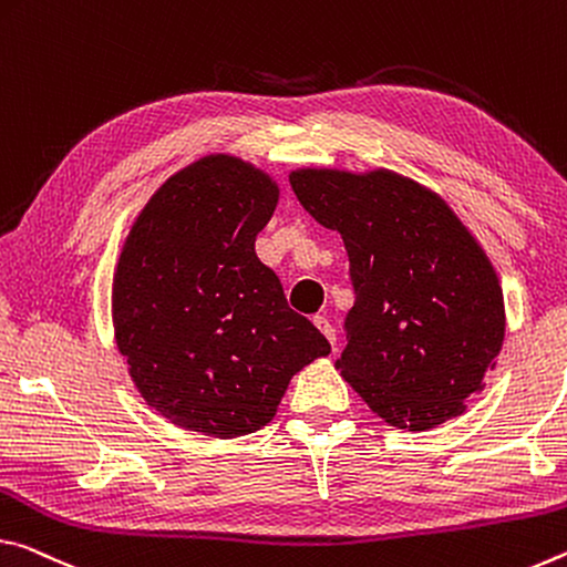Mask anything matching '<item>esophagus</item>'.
Returning <instances> with one entry per match:
<instances>
[{"mask_svg": "<svg viewBox=\"0 0 567 567\" xmlns=\"http://www.w3.org/2000/svg\"><path fill=\"white\" fill-rule=\"evenodd\" d=\"M313 327H317L323 337H327V341L331 344V349H337V331H333V327L329 323V319L323 317H313Z\"/></svg>", "mask_w": 567, "mask_h": 567, "instance_id": "obj_1", "label": "esophagus"}]
</instances>
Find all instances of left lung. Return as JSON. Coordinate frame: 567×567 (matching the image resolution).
I'll return each mask as SVG.
<instances>
[{
  "mask_svg": "<svg viewBox=\"0 0 567 567\" xmlns=\"http://www.w3.org/2000/svg\"><path fill=\"white\" fill-rule=\"evenodd\" d=\"M296 198L349 256L341 377L399 430H432L482 392L505 339L499 278L437 193L392 171L301 168Z\"/></svg>",
  "mask_w": 567,
  "mask_h": 567,
  "instance_id": "obj_1",
  "label": "left lung"
}]
</instances>
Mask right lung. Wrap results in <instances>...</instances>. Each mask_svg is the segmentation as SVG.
Listing matches in <instances>:
<instances>
[{
	"label": "right lung",
	"instance_id": "add662e5",
	"mask_svg": "<svg viewBox=\"0 0 567 567\" xmlns=\"http://www.w3.org/2000/svg\"><path fill=\"white\" fill-rule=\"evenodd\" d=\"M276 203L278 185L256 165L206 155L153 193L125 238L117 349L145 402L183 430H261L296 371L331 351L256 256Z\"/></svg>",
	"mask_w": 567,
	"mask_h": 567
}]
</instances>
